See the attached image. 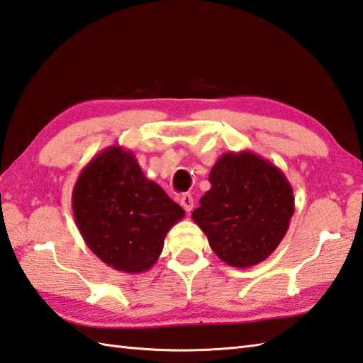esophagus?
<instances>
[{"label": "esophagus", "mask_w": 363, "mask_h": 363, "mask_svg": "<svg viewBox=\"0 0 363 363\" xmlns=\"http://www.w3.org/2000/svg\"><path fill=\"white\" fill-rule=\"evenodd\" d=\"M179 201H181V206L184 207V211H186L187 213H190L191 209H194V196H191L190 194H184Z\"/></svg>", "instance_id": "34e87169"}]
</instances>
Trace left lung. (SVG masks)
Here are the masks:
<instances>
[{
	"mask_svg": "<svg viewBox=\"0 0 363 363\" xmlns=\"http://www.w3.org/2000/svg\"><path fill=\"white\" fill-rule=\"evenodd\" d=\"M209 182L191 218L225 264H260L279 246L295 212L289 179L256 152L230 151L215 162Z\"/></svg>",
	"mask_w": 363,
	"mask_h": 363,
	"instance_id": "8db88e82",
	"label": "left lung"
}]
</instances>
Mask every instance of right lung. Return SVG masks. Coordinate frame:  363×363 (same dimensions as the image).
Returning a JSON list of instances; mask_svg holds the SVG:
<instances>
[{
    "label": "right lung",
    "instance_id": "1",
    "mask_svg": "<svg viewBox=\"0 0 363 363\" xmlns=\"http://www.w3.org/2000/svg\"><path fill=\"white\" fill-rule=\"evenodd\" d=\"M84 242L106 265L143 273L156 264L182 207L150 181L130 150L109 146L82 168L72 194Z\"/></svg>",
    "mask_w": 363,
    "mask_h": 363
}]
</instances>
